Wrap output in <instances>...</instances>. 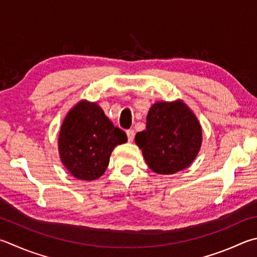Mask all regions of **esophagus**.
<instances>
[{
	"mask_svg": "<svg viewBox=\"0 0 257 257\" xmlns=\"http://www.w3.org/2000/svg\"><path fill=\"white\" fill-rule=\"evenodd\" d=\"M127 137H128V141L129 142H133L134 141V137H135V132L133 129H129V130H127Z\"/></svg>",
	"mask_w": 257,
	"mask_h": 257,
	"instance_id": "obj_1",
	"label": "esophagus"
}]
</instances>
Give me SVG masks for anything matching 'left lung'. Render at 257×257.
Wrapping results in <instances>:
<instances>
[{
	"label": "left lung",
	"mask_w": 257,
	"mask_h": 257,
	"mask_svg": "<svg viewBox=\"0 0 257 257\" xmlns=\"http://www.w3.org/2000/svg\"><path fill=\"white\" fill-rule=\"evenodd\" d=\"M135 142L149 169L157 174H174L192 164L202 143V129L183 101L156 102L146 119V130Z\"/></svg>",
	"instance_id": "obj_1"
}]
</instances>
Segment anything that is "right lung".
<instances>
[{"label": "right lung", "mask_w": 257, "mask_h": 257, "mask_svg": "<svg viewBox=\"0 0 257 257\" xmlns=\"http://www.w3.org/2000/svg\"><path fill=\"white\" fill-rule=\"evenodd\" d=\"M125 142L127 135L114 127L99 105L83 100L69 111L60 127V161L76 179L96 180L108 167L114 147Z\"/></svg>", "instance_id": "right-lung-1"}]
</instances>
